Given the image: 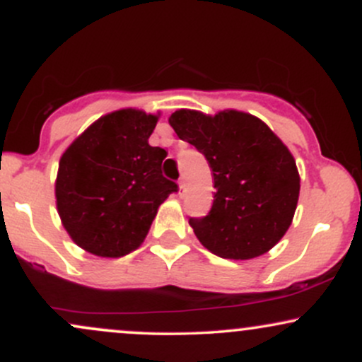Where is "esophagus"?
<instances>
[{"instance_id": "1", "label": "esophagus", "mask_w": 362, "mask_h": 362, "mask_svg": "<svg viewBox=\"0 0 362 362\" xmlns=\"http://www.w3.org/2000/svg\"><path fill=\"white\" fill-rule=\"evenodd\" d=\"M178 195H182L185 192V182L184 180H178Z\"/></svg>"}]
</instances>
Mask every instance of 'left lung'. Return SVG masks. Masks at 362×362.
Instances as JSON below:
<instances>
[{
    "label": "left lung",
    "instance_id": "1",
    "mask_svg": "<svg viewBox=\"0 0 362 362\" xmlns=\"http://www.w3.org/2000/svg\"><path fill=\"white\" fill-rule=\"evenodd\" d=\"M168 122L206 156L213 172L209 214L189 219L199 242L233 260L255 259L276 247L300 197V172L288 146L264 120L242 110L209 115L178 109Z\"/></svg>",
    "mask_w": 362,
    "mask_h": 362
}]
</instances>
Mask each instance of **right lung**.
I'll return each instance as SVG.
<instances>
[{"instance_id": "obj_1", "label": "right lung", "mask_w": 362, "mask_h": 362, "mask_svg": "<svg viewBox=\"0 0 362 362\" xmlns=\"http://www.w3.org/2000/svg\"><path fill=\"white\" fill-rule=\"evenodd\" d=\"M158 114L102 115L66 148L56 177L62 226L85 252L119 259L141 247L158 207L177 185L161 175L167 151L149 146Z\"/></svg>"}]
</instances>
